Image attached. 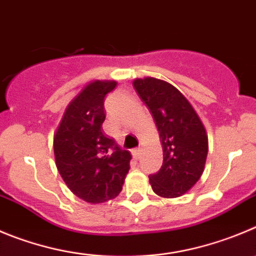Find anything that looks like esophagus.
<instances>
[{"instance_id":"34e87169","label":"esophagus","mask_w":256,"mask_h":256,"mask_svg":"<svg viewBox=\"0 0 256 256\" xmlns=\"http://www.w3.org/2000/svg\"><path fill=\"white\" fill-rule=\"evenodd\" d=\"M132 155H134V158H135V159H139L140 155H142V149H140V148H138V149H134L132 150Z\"/></svg>"}]
</instances>
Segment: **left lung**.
I'll use <instances>...</instances> for the list:
<instances>
[{
    "label": "left lung",
    "mask_w": 256,
    "mask_h": 256,
    "mask_svg": "<svg viewBox=\"0 0 256 256\" xmlns=\"http://www.w3.org/2000/svg\"><path fill=\"white\" fill-rule=\"evenodd\" d=\"M155 120L163 148V166L149 176L155 194L176 198L186 194L204 174L208 136L200 116L179 90L154 77L132 80Z\"/></svg>",
    "instance_id": "left-lung-1"
}]
</instances>
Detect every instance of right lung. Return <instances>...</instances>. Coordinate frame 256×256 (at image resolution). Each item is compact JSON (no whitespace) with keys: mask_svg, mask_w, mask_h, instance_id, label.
I'll use <instances>...</instances> for the list:
<instances>
[{"mask_svg":"<svg viewBox=\"0 0 256 256\" xmlns=\"http://www.w3.org/2000/svg\"><path fill=\"white\" fill-rule=\"evenodd\" d=\"M116 80L88 82L66 107L54 132L59 174L73 194L88 204H104L122 190L131 154L104 132V96Z\"/></svg>","mask_w":256,"mask_h":256,"instance_id":"add662e5","label":"right lung"}]
</instances>
